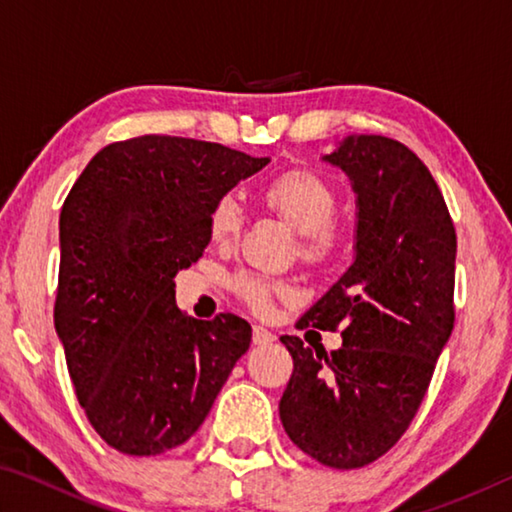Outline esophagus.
<instances>
[{"label": "esophagus", "instance_id": "obj_1", "mask_svg": "<svg viewBox=\"0 0 512 512\" xmlns=\"http://www.w3.org/2000/svg\"><path fill=\"white\" fill-rule=\"evenodd\" d=\"M275 341V336L268 332L266 327H262V325H255L253 327V343L255 345H268V343H273Z\"/></svg>", "mask_w": 512, "mask_h": 512}]
</instances>
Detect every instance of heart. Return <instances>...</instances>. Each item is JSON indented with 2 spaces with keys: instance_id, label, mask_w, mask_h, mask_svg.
I'll use <instances>...</instances> for the list:
<instances>
[{
  "instance_id": "1",
  "label": "heart",
  "mask_w": 512,
  "mask_h": 512,
  "mask_svg": "<svg viewBox=\"0 0 512 512\" xmlns=\"http://www.w3.org/2000/svg\"><path fill=\"white\" fill-rule=\"evenodd\" d=\"M264 201L271 210L293 225L302 237H307V253L323 255L332 244V221L336 216V194L323 178L309 171H289L275 178L264 189ZM244 225V207L235 194H225L214 203L207 228L216 244L235 241ZM235 289L250 307L268 309L273 293L280 289L262 275L244 273L235 280Z\"/></svg>"
}]
</instances>
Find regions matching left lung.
Instances as JSON below:
<instances>
[{
	"label": "left lung",
	"mask_w": 512,
	"mask_h": 512,
	"mask_svg": "<svg viewBox=\"0 0 512 512\" xmlns=\"http://www.w3.org/2000/svg\"><path fill=\"white\" fill-rule=\"evenodd\" d=\"M357 194L354 259L298 327H343L332 354L282 336L293 375L284 431L336 470L386 454L409 429L454 329L456 232L424 162L381 135H348L323 155Z\"/></svg>",
	"instance_id": "1"
}]
</instances>
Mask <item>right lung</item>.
Returning <instances> with one entry per match:
<instances>
[{"label": "right lung", "mask_w": 512, "mask_h": 512, "mask_svg": "<svg viewBox=\"0 0 512 512\" xmlns=\"http://www.w3.org/2000/svg\"><path fill=\"white\" fill-rule=\"evenodd\" d=\"M268 162L144 135L101 149L65 198L54 325L85 415L117 452L192 438L250 348L244 318L180 311L173 277L203 257L214 203Z\"/></svg>", "instance_id": "obj_1"}]
</instances>
